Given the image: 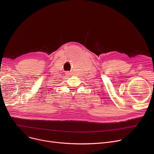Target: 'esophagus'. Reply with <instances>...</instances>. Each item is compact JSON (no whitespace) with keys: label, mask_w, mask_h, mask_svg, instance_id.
Returning a JSON list of instances; mask_svg holds the SVG:
<instances>
[{"label":"esophagus","mask_w":154,"mask_h":154,"mask_svg":"<svg viewBox=\"0 0 154 154\" xmlns=\"http://www.w3.org/2000/svg\"><path fill=\"white\" fill-rule=\"evenodd\" d=\"M65 74H66V76L68 77V76H69V75H70V72H68V71H67V72H66V73H65Z\"/></svg>","instance_id":"1"}]
</instances>
